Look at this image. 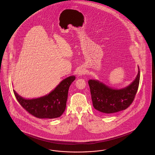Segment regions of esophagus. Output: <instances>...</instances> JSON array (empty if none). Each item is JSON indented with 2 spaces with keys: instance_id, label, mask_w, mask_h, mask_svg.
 <instances>
[{
  "instance_id": "34e87169",
  "label": "esophagus",
  "mask_w": 155,
  "mask_h": 155,
  "mask_svg": "<svg viewBox=\"0 0 155 155\" xmlns=\"http://www.w3.org/2000/svg\"><path fill=\"white\" fill-rule=\"evenodd\" d=\"M85 71L83 69H80L78 71V75H82V74H85Z\"/></svg>"
}]
</instances>
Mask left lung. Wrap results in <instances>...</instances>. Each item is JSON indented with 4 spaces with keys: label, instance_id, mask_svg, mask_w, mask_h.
Instances as JSON below:
<instances>
[{
    "label": "left lung",
    "instance_id": "obj_1",
    "mask_svg": "<svg viewBox=\"0 0 155 155\" xmlns=\"http://www.w3.org/2000/svg\"><path fill=\"white\" fill-rule=\"evenodd\" d=\"M140 79V71L138 67V73L136 78L124 88L114 89L97 80H89L94 108L108 114L125 110L134 100L139 87Z\"/></svg>",
    "mask_w": 155,
    "mask_h": 155
}]
</instances>
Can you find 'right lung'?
<instances>
[{"label":"right lung","mask_w":155,"mask_h":155,"mask_svg":"<svg viewBox=\"0 0 155 155\" xmlns=\"http://www.w3.org/2000/svg\"><path fill=\"white\" fill-rule=\"evenodd\" d=\"M70 76L61 81L48 95L32 99H25L13 91L17 101L31 115L39 118H58L66 109L68 89L75 80Z\"/></svg>","instance_id":"obj_1"}]
</instances>
